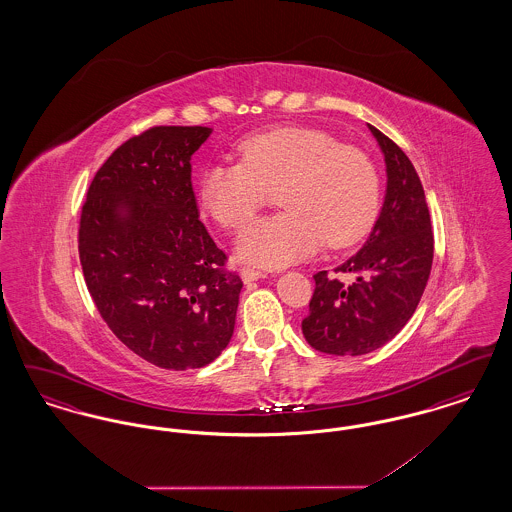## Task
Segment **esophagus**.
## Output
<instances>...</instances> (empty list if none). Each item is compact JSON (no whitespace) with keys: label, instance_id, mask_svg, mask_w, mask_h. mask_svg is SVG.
Masks as SVG:
<instances>
[{"label":"esophagus","instance_id":"1","mask_svg":"<svg viewBox=\"0 0 512 512\" xmlns=\"http://www.w3.org/2000/svg\"><path fill=\"white\" fill-rule=\"evenodd\" d=\"M240 276H242V280H244L245 284H249V282H257V280L265 278V274H263L261 270H255V268H242Z\"/></svg>","mask_w":512,"mask_h":512}]
</instances>
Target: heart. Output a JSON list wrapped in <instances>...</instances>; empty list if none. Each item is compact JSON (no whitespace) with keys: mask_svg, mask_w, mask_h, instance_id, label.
Returning a JSON list of instances; mask_svg holds the SVG:
<instances>
[{"mask_svg":"<svg viewBox=\"0 0 512 512\" xmlns=\"http://www.w3.org/2000/svg\"><path fill=\"white\" fill-rule=\"evenodd\" d=\"M242 163H215L199 180L203 209L238 228L278 192V215L251 220L236 238L249 265L290 267L317 253L359 242L380 209V178L359 147L311 126H278L245 138Z\"/></svg>","mask_w":512,"mask_h":512,"instance_id":"b5f03b06","label":"heart"}]
</instances>
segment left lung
Segmentation results:
<instances>
[{"instance_id":"8db88e82","label":"left lung","mask_w":512,"mask_h":512,"mask_svg":"<svg viewBox=\"0 0 512 512\" xmlns=\"http://www.w3.org/2000/svg\"><path fill=\"white\" fill-rule=\"evenodd\" d=\"M386 163V194L363 247L336 272L345 286L320 270L309 317L301 322L307 343L330 355H366L393 340L411 320L430 278L434 236L426 195L413 163L388 136L368 124Z\"/></svg>"}]
</instances>
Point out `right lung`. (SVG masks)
Masks as SVG:
<instances>
[{
	"label": "right lung",
	"mask_w": 512,
	"mask_h": 512,
	"mask_svg": "<svg viewBox=\"0 0 512 512\" xmlns=\"http://www.w3.org/2000/svg\"><path fill=\"white\" fill-rule=\"evenodd\" d=\"M207 126H155L103 163L82 207L84 280L113 334L151 365L213 363L232 340L244 282L199 220L192 155Z\"/></svg>",
	"instance_id": "obj_1"
}]
</instances>
